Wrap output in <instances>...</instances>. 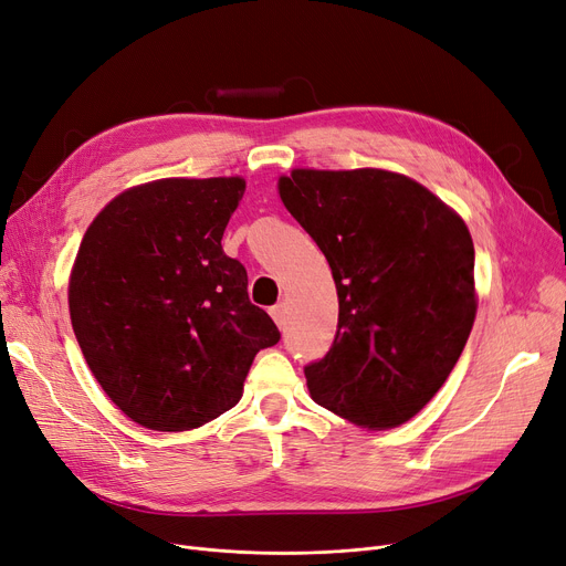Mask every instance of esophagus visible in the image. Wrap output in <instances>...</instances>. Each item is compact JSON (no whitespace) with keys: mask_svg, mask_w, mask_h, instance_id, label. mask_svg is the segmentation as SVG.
I'll return each mask as SVG.
<instances>
[{"mask_svg":"<svg viewBox=\"0 0 566 566\" xmlns=\"http://www.w3.org/2000/svg\"><path fill=\"white\" fill-rule=\"evenodd\" d=\"M269 315H271V318H274V323H276L281 329L285 327V304L271 306V308H269Z\"/></svg>","mask_w":566,"mask_h":566,"instance_id":"1","label":"esophagus"}]
</instances>
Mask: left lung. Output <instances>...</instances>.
Here are the masks:
<instances>
[{
  "mask_svg": "<svg viewBox=\"0 0 566 566\" xmlns=\"http://www.w3.org/2000/svg\"><path fill=\"white\" fill-rule=\"evenodd\" d=\"M279 192L327 258L338 295L334 342L304 367L313 401L369 429L411 420L453 371L476 318L464 220L380 169H295Z\"/></svg>",
  "mask_w": 566,
  "mask_h": 566,
  "instance_id": "1",
  "label": "left lung"
}]
</instances>
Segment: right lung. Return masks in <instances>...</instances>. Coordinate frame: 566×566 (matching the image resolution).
I'll list each match as a JSON object with an SVG mask.
<instances>
[{"label":"right lung","instance_id":"1","mask_svg":"<svg viewBox=\"0 0 566 566\" xmlns=\"http://www.w3.org/2000/svg\"><path fill=\"white\" fill-rule=\"evenodd\" d=\"M245 180L165 178L118 195L90 224L70 281L78 346L118 409L186 432L241 399L255 355L281 332L248 300L220 239Z\"/></svg>","mask_w":566,"mask_h":566}]
</instances>
